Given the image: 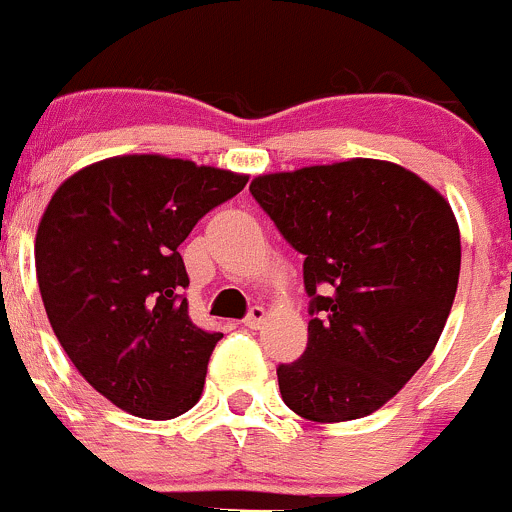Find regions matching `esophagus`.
I'll list each match as a JSON object with an SVG mask.
<instances>
[{
  "mask_svg": "<svg viewBox=\"0 0 512 512\" xmlns=\"http://www.w3.org/2000/svg\"><path fill=\"white\" fill-rule=\"evenodd\" d=\"M267 319V309L265 307H252L250 314L245 317V327L247 329H260Z\"/></svg>",
  "mask_w": 512,
  "mask_h": 512,
  "instance_id": "obj_1",
  "label": "esophagus"
}]
</instances>
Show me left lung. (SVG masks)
<instances>
[{
	"instance_id": "obj_1",
	"label": "left lung",
	"mask_w": 512,
	"mask_h": 512,
	"mask_svg": "<svg viewBox=\"0 0 512 512\" xmlns=\"http://www.w3.org/2000/svg\"><path fill=\"white\" fill-rule=\"evenodd\" d=\"M250 193L304 255L312 297L307 349L277 369L282 401L319 423L374 414L421 369L451 314L461 272L451 205L376 158L257 175Z\"/></svg>"
}]
</instances>
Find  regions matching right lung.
Here are the masks:
<instances>
[{"mask_svg":"<svg viewBox=\"0 0 512 512\" xmlns=\"http://www.w3.org/2000/svg\"><path fill=\"white\" fill-rule=\"evenodd\" d=\"M247 175L136 153L76 170L36 227V280L56 339L113 406L168 421L198 404L223 334L195 327L178 247Z\"/></svg>","mask_w":512,"mask_h":512,"instance_id":"1","label":"right lung"}]
</instances>
